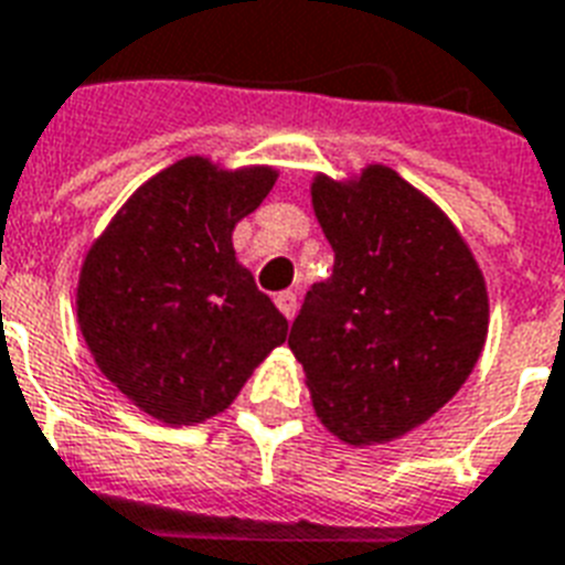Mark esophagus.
I'll return each mask as SVG.
<instances>
[{
    "label": "esophagus",
    "instance_id": "34e87169",
    "mask_svg": "<svg viewBox=\"0 0 565 565\" xmlns=\"http://www.w3.org/2000/svg\"><path fill=\"white\" fill-rule=\"evenodd\" d=\"M275 305H278V310H281L284 317L292 319L296 317V308H299V296H296L292 290H284L275 296Z\"/></svg>",
    "mask_w": 565,
    "mask_h": 565
}]
</instances>
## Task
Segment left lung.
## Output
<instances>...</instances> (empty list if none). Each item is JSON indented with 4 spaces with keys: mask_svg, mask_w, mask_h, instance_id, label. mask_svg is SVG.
Listing matches in <instances>:
<instances>
[{
    "mask_svg": "<svg viewBox=\"0 0 565 565\" xmlns=\"http://www.w3.org/2000/svg\"><path fill=\"white\" fill-rule=\"evenodd\" d=\"M334 248L290 328L310 402L334 437L372 446L419 428L472 375L487 281L455 222L384 163L310 184Z\"/></svg>",
    "mask_w": 565,
    "mask_h": 565,
    "instance_id": "8db88e82",
    "label": "left lung"
}]
</instances>
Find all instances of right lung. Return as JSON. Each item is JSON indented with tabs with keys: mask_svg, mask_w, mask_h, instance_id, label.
<instances>
[{
	"mask_svg": "<svg viewBox=\"0 0 565 565\" xmlns=\"http://www.w3.org/2000/svg\"><path fill=\"white\" fill-rule=\"evenodd\" d=\"M275 179L273 167L181 158L131 193L84 257L75 290L84 343L152 419H211L287 340V319L231 243Z\"/></svg>",
	"mask_w": 565,
	"mask_h": 565,
	"instance_id": "1",
	"label": "right lung"
}]
</instances>
